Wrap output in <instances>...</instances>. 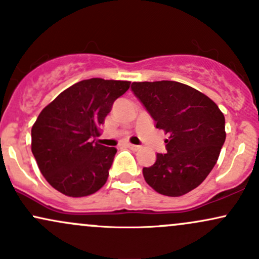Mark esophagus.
<instances>
[{"mask_svg": "<svg viewBox=\"0 0 259 259\" xmlns=\"http://www.w3.org/2000/svg\"><path fill=\"white\" fill-rule=\"evenodd\" d=\"M127 147L130 148V150H133V151H138V150H140V146H138V145H133V144H127L126 145Z\"/></svg>", "mask_w": 259, "mask_h": 259, "instance_id": "obj_1", "label": "esophagus"}]
</instances>
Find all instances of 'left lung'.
Returning <instances> with one entry per match:
<instances>
[{
  "mask_svg": "<svg viewBox=\"0 0 259 259\" xmlns=\"http://www.w3.org/2000/svg\"><path fill=\"white\" fill-rule=\"evenodd\" d=\"M132 90L164 130L167 153H157L142 169L145 180L160 195L178 197L194 190L218 160L225 141V118L209 97L170 80L133 82Z\"/></svg>",
  "mask_w": 259,
  "mask_h": 259,
  "instance_id": "8db88e82",
  "label": "left lung"
}]
</instances>
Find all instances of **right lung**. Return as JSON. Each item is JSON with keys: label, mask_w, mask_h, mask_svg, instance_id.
Listing matches in <instances>:
<instances>
[{"label": "right lung", "mask_w": 259, "mask_h": 259, "mask_svg": "<svg viewBox=\"0 0 259 259\" xmlns=\"http://www.w3.org/2000/svg\"><path fill=\"white\" fill-rule=\"evenodd\" d=\"M129 88L124 80H81L41 111L31 127V152L53 189L84 197L105 185L117 148L91 139L100 135L113 102Z\"/></svg>", "instance_id": "right-lung-1"}]
</instances>
